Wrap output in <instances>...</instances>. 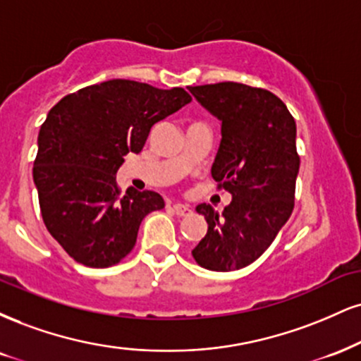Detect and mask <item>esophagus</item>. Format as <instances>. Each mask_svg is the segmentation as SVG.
<instances>
[{"label": "esophagus", "mask_w": 361, "mask_h": 361, "mask_svg": "<svg viewBox=\"0 0 361 361\" xmlns=\"http://www.w3.org/2000/svg\"><path fill=\"white\" fill-rule=\"evenodd\" d=\"M171 208H173V212H175V214L180 215V216L192 214V208H190L188 205H185V203H173Z\"/></svg>", "instance_id": "esophagus-1"}]
</instances>
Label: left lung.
Here are the masks:
<instances>
[{"label":"left lung","mask_w":361,"mask_h":361,"mask_svg":"<svg viewBox=\"0 0 361 361\" xmlns=\"http://www.w3.org/2000/svg\"><path fill=\"white\" fill-rule=\"evenodd\" d=\"M188 90L222 123L212 176L232 195L220 214L207 203L197 207L208 230L192 254L208 271H235L257 260L293 214L296 123L286 104L266 89L220 82Z\"/></svg>","instance_id":"left-lung-1"}]
</instances>
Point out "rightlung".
<instances>
[{
	"label": "right lung",
	"instance_id": "add662e5",
	"mask_svg": "<svg viewBox=\"0 0 361 361\" xmlns=\"http://www.w3.org/2000/svg\"><path fill=\"white\" fill-rule=\"evenodd\" d=\"M192 102L181 87L112 79L65 95L38 133L33 181L50 235L77 262L109 267L133 250L142 219L161 210L156 192L128 188L116 173L141 153L151 128Z\"/></svg>",
	"mask_w": 361,
	"mask_h": 361
}]
</instances>
